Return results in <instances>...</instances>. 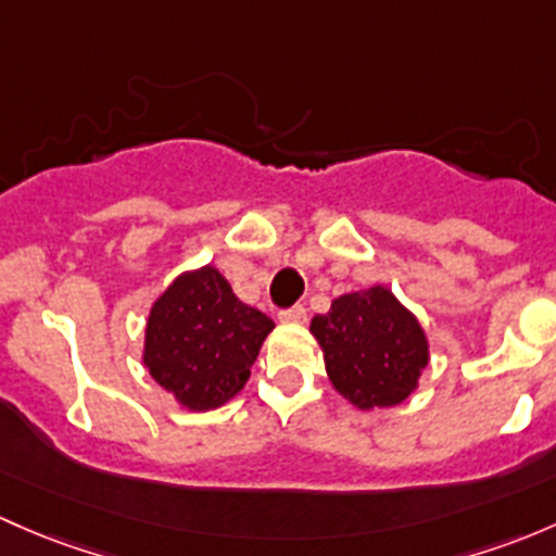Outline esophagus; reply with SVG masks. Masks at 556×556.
Here are the masks:
<instances>
[{"label": "esophagus", "mask_w": 556, "mask_h": 556, "mask_svg": "<svg viewBox=\"0 0 556 556\" xmlns=\"http://www.w3.org/2000/svg\"><path fill=\"white\" fill-rule=\"evenodd\" d=\"M279 323H285V325H301V323H306V306H301V303H295V306L285 308V312H279Z\"/></svg>", "instance_id": "34e87169"}]
</instances>
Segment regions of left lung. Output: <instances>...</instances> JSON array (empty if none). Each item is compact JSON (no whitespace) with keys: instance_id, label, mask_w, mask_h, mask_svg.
I'll list each match as a JSON object with an SVG mask.
<instances>
[{"instance_id":"left-lung-1","label":"left lung","mask_w":556,"mask_h":556,"mask_svg":"<svg viewBox=\"0 0 556 556\" xmlns=\"http://www.w3.org/2000/svg\"><path fill=\"white\" fill-rule=\"evenodd\" d=\"M312 336L330 383L359 410L405 402L429 365L424 327L383 285L336 298L312 319Z\"/></svg>"}]
</instances>
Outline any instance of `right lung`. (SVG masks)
I'll use <instances>...</instances> for the list:
<instances>
[{
	"instance_id": "right-lung-1",
	"label": "right lung",
	"mask_w": 556,
	"mask_h": 556,
	"mask_svg": "<svg viewBox=\"0 0 556 556\" xmlns=\"http://www.w3.org/2000/svg\"><path fill=\"white\" fill-rule=\"evenodd\" d=\"M274 323L233 295L215 266L184 271L154 301L143 365L175 402L204 413L244 389Z\"/></svg>"
}]
</instances>
